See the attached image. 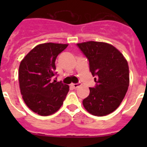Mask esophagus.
Returning <instances> with one entry per match:
<instances>
[{
    "instance_id": "34e87169",
    "label": "esophagus",
    "mask_w": 147,
    "mask_h": 147,
    "mask_svg": "<svg viewBox=\"0 0 147 147\" xmlns=\"http://www.w3.org/2000/svg\"><path fill=\"white\" fill-rule=\"evenodd\" d=\"M82 85V84L80 82L79 83H76V84H72L71 85V86H72L73 88H74V89H76L77 88H79V87H80Z\"/></svg>"
}]
</instances>
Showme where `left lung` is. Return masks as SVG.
<instances>
[{"label":"left lung","instance_id":"8db88e82","mask_svg":"<svg viewBox=\"0 0 147 147\" xmlns=\"http://www.w3.org/2000/svg\"><path fill=\"white\" fill-rule=\"evenodd\" d=\"M89 61L90 71L95 76L96 86L83 100L87 111L104 116L119 107L129 83V66L121 53L110 44L89 41L78 43Z\"/></svg>","mask_w":147,"mask_h":147}]
</instances>
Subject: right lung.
Returning <instances> with one entry per match:
<instances>
[{
    "label": "right lung",
    "mask_w": 147,
    "mask_h": 147,
    "mask_svg": "<svg viewBox=\"0 0 147 147\" xmlns=\"http://www.w3.org/2000/svg\"><path fill=\"white\" fill-rule=\"evenodd\" d=\"M67 44L47 42L34 48L21 61L19 84L23 101L29 109L40 115H50L63 104L69 86L53 81L57 74L56 58Z\"/></svg>",
    "instance_id": "1"
}]
</instances>
